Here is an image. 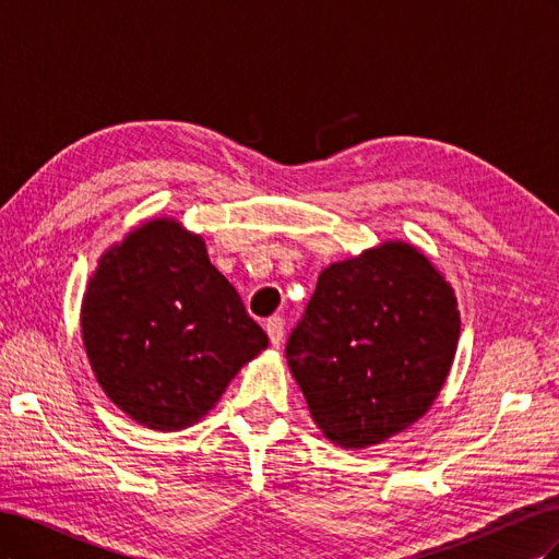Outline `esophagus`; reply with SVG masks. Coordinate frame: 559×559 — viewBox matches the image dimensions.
<instances>
[{
  "label": "esophagus",
  "instance_id": "1",
  "mask_svg": "<svg viewBox=\"0 0 559 559\" xmlns=\"http://www.w3.org/2000/svg\"><path fill=\"white\" fill-rule=\"evenodd\" d=\"M265 331H267V337H270V343H273V347H280L282 337H284V319L282 317H270L267 324H265Z\"/></svg>",
  "mask_w": 559,
  "mask_h": 559
}]
</instances>
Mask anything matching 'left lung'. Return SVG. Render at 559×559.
<instances>
[{"mask_svg": "<svg viewBox=\"0 0 559 559\" xmlns=\"http://www.w3.org/2000/svg\"><path fill=\"white\" fill-rule=\"evenodd\" d=\"M456 341L452 286L425 253L396 240L321 270L286 359L321 433L361 450L431 408Z\"/></svg>", "mask_w": 559, "mask_h": 559, "instance_id": "8db88e82", "label": "left lung"}]
</instances>
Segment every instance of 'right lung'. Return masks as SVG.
Masks as SVG:
<instances>
[{
	"label": "right lung",
	"instance_id": "obj_1",
	"mask_svg": "<svg viewBox=\"0 0 559 559\" xmlns=\"http://www.w3.org/2000/svg\"><path fill=\"white\" fill-rule=\"evenodd\" d=\"M81 335L105 394L142 427H191L267 347L200 235L151 218L99 259Z\"/></svg>",
	"mask_w": 559,
	"mask_h": 559
}]
</instances>
